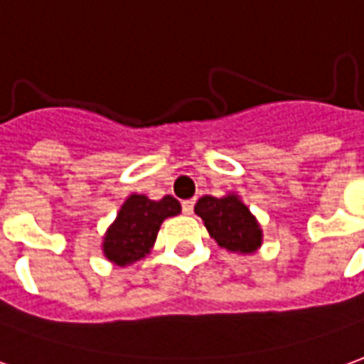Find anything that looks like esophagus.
Returning a JSON list of instances; mask_svg holds the SVG:
<instances>
[{
  "mask_svg": "<svg viewBox=\"0 0 364 364\" xmlns=\"http://www.w3.org/2000/svg\"><path fill=\"white\" fill-rule=\"evenodd\" d=\"M194 200H186V202H182V210H184V214H192L194 212Z\"/></svg>",
  "mask_w": 364,
  "mask_h": 364,
  "instance_id": "esophagus-1",
  "label": "esophagus"
}]
</instances>
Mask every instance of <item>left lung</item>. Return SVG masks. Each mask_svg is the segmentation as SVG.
I'll return each instance as SVG.
<instances>
[{"label": "left lung", "instance_id": "1", "mask_svg": "<svg viewBox=\"0 0 364 364\" xmlns=\"http://www.w3.org/2000/svg\"><path fill=\"white\" fill-rule=\"evenodd\" d=\"M194 212L202 218L210 237L228 252L250 255L262 247V225L234 192H228L222 198H200Z\"/></svg>", "mask_w": 364, "mask_h": 364}]
</instances>
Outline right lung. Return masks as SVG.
<instances>
[{
  "mask_svg": "<svg viewBox=\"0 0 364 364\" xmlns=\"http://www.w3.org/2000/svg\"><path fill=\"white\" fill-rule=\"evenodd\" d=\"M180 212L176 198L150 200L144 194H130L102 235V254L119 267L144 259L156 242L162 222Z\"/></svg>",
  "mask_w": 364,
  "mask_h": 364,
  "instance_id": "right-lung-1",
  "label": "right lung"
}]
</instances>
